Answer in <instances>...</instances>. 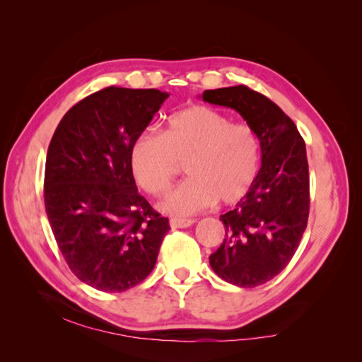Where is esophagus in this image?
<instances>
[{"mask_svg": "<svg viewBox=\"0 0 362 362\" xmlns=\"http://www.w3.org/2000/svg\"><path fill=\"white\" fill-rule=\"evenodd\" d=\"M170 226L173 228H187V226H192L194 223L193 218H170Z\"/></svg>", "mask_w": 362, "mask_h": 362, "instance_id": "esophagus-1", "label": "esophagus"}]
</instances>
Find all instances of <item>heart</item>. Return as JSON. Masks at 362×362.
<instances>
[{
	"mask_svg": "<svg viewBox=\"0 0 362 362\" xmlns=\"http://www.w3.org/2000/svg\"><path fill=\"white\" fill-rule=\"evenodd\" d=\"M185 164L189 179L164 196L159 207L189 216L216 201L223 206L246 198L260 173L262 145L252 127L204 105L175 112L163 132L145 129L131 146L134 179L150 194H161Z\"/></svg>",
	"mask_w": 362,
	"mask_h": 362,
	"instance_id": "1",
	"label": "heart"
}]
</instances>
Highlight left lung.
I'll use <instances>...</instances> for the list:
<instances>
[{"mask_svg": "<svg viewBox=\"0 0 362 362\" xmlns=\"http://www.w3.org/2000/svg\"><path fill=\"white\" fill-rule=\"evenodd\" d=\"M203 100L236 110L260 139L259 177L246 198L220 216L225 240L209 257L220 278L249 289L278 276L303 236L310 214L305 142L276 103L247 86L204 90Z\"/></svg>", "mask_w": 362, "mask_h": 362, "instance_id": "left-lung-1", "label": "left lung"}]
</instances>
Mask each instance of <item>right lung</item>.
I'll return each mask as SVG.
<instances>
[{"label":"right lung","instance_id":"add662e5","mask_svg":"<svg viewBox=\"0 0 362 362\" xmlns=\"http://www.w3.org/2000/svg\"><path fill=\"white\" fill-rule=\"evenodd\" d=\"M169 97L110 86L65 113L47 148L45 206L65 262L97 291L122 292L155 268L169 220L139 194L131 146Z\"/></svg>","mask_w":362,"mask_h":362}]
</instances>
